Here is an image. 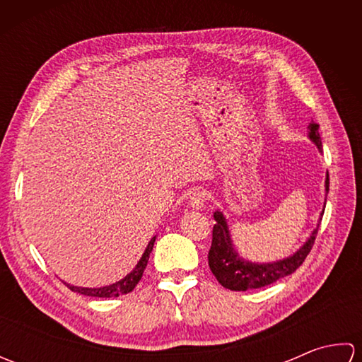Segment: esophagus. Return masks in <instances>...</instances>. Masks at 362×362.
<instances>
[{"label": "esophagus", "mask_w": 362, "mask_h": 362, "mask_svg": "<svg viewBox=\"0 0 362 362\" xmlns=\"http://www.w3.org/2000/svg\"><path fill=\"white\" fill-rule=\"evenodd\" d=\"M205 201H206V197H205L204 191H194V193L189 196V206L193 210H201V209H204Z\"/></svg>", "instance_id": "1"}]
</instances>
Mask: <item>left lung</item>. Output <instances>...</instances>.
<instances>
[{
	"label": "left lung",
	"instance_id": "8db88e82",
	"mask_svg": "<svg viewBox=\"0 0 362 362\" xmlns=\"http://www.w3.org/2000/svg\"><path fill=\"white\" fill-rule=\"evenodd\" d=\"M308 130L310 140L317 146L319 151H322L319 124L310 122ZM328 188L329 177L327 174L325 193H328ZM322 216H324V211L320 213L319 222L322 221ZM213 218L216 221V224L213 227V241L211 249L209 252V266L213 275L216 276V280L230 291L258 289L296 272V269L302 266L305 258L311 252L319 228L317 224L308 240L305 241V244L297 252L292 253V255L279 261H272V263H253V261L244 259L243 257L238 255L232 241V235H230L227 226V219L222 214V211H214Z\"/></svg>",
	"mask_w": 362,
	"mask_h": 362
}]
</instances>
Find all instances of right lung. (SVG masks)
Segmentation results:
<instances>
[{"instance_id": "add662e5", "label": "right lung", "mask_w": 362, "mask_h": 362, "mask_svg": "<svg viewBox=\"0 0 362 362\" xmlns=\"http://www.w3.org/2000/svg\"><path fill=\"white\" fill-rule=\"evenodd\" d=\"M156 238L157 236L151 238L148 247H146V250H144V253L141 255L140 261H138L136 266L132 269V271H130L124 276V279H121L119 281L112 283V284H109V286H103V288H82V286H73V284H68V283H65V284L71 291L78 292V294L88 296V297L109 298V297H118V296H122V294H127V292H132L134 288L138 284V281L141 280L146 266H148L149 255H151V252H152L153 243H156Z\"/></svg>"}]
</instances>
